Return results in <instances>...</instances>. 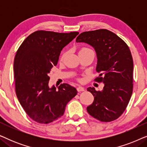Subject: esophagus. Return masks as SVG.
<instances>
[{
    "instance_id": "34e87169",
    "label": "esophagus",
    "mask_w": 147,
    "mask_h": 147,
    "mask_svg": "<svg viewBox=\"0 0 147 147\" xmlns=\"http://www.w3.org/2000/svg\"><path fill=\"white\" fill-rule=\"evenodd\" d=\"M77 90L78 92H83L85 90V89L83 87H82V86H79V87L77 88Z\"/></svg>"
}]
</instances>
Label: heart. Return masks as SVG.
I'll return each mask as SVG.
<instances>
[{
    "mask_svg": "<svg viewBox=\"0 0 147 147\" xmlns=\"http://www.w3.org/2000/svg\"><path fill=\"white\" fill-rule=\"evenodd\" d=\"M87 49H88V48H86V47H83V48H82L81 49H80V51H84V50H87ZM65 53H63V54H62V55H61V59H63V57H65Z\"/></svg>",
    "mask_w": 147,
    "mask_h": 147,
    "instance_id": "heart-1",
    "label": "heart"
}]
</instances>
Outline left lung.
Instances as JSON below:
<instances>
[{
  "label": "left lung",
  "mask_w": 147,
  "mask_h": 147,
  "mask_svg": "<svg viewBox=\"0 0 147 147\" xmlns=\"http://www.w3.org/2000/svg\"><path fill=\"white\" fill-rule=\"evenodd\" d=\"M76 42L90 44L96 50L100 74L94 81L104 83L102 91L88 88L94 96L93 103L87 107L90 115L101 122H112L126 110L133 89V60L127 44L107 29L80 33Z\"/></svg>",
  "instance_id": "left-lung-1"
}]
</instances>
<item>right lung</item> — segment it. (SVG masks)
<instances>
[{
    "mask_svg": "<svg viewBox=\"0 0 147 147\" xmlns=\"http://www.w3.org/2000/svg\"><path fill=\"white\" fill-rule=\"evenodd\" d=\"M78 34L39 30L28 36L16 53V94L27 115L38 123L49 124L59 118L77 95V90L67 84H61L57 90L49 88L48 74L57 65L62 49Z\"/></svg>",
    "mask_w": 147,
    "mask_h": 147,
    "instance_id": "right-lung-1",
    "label": "right lung"
}]
</instances>
